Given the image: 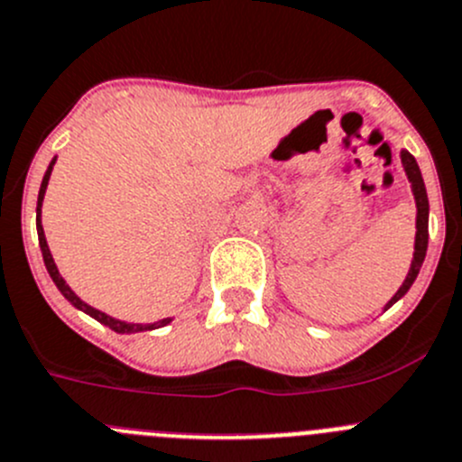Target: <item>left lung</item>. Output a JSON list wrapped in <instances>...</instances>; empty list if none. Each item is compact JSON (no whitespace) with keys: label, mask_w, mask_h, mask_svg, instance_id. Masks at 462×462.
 I'll return each mask as SVG.
<instances>
[{"label":"left lung","mask_w":462,"mask_h":462,"mask_svg":"<svg viewBox=\"0 0 462 462\" xmlns=\"http://www.w3.org/2000/svg\"><path fill=\"white\" fill-rule=\"evenodd\" d=\"M401 161H402V168L407 172V180L412 184L414 190V200H417V241H414V257H412V267L407 272V278L402 281V285L398 288V292L393 294L392 301L386 303V309L393 306L407 290L412 288L414 278L419 276V269L423 264V257H426V248H428V195H426V186H423V177H421V170H419L417 161L410 152L402 149L401 152Z\"/></svg>","instance_id":"obj_1"}]
</instances>
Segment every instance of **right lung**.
<instances>
[{"label":"right lung","instance_id":"obj_1","mask_svg":"<svg viewBox=\"0 0 462 462\" xmlns=\"http://www.w3.org/2000/svg\"><path fill=\"white\" fill-rule=\"evenodd\" d=\"M57 159H52V163H50L48 172H45L43 181H41V190H39V205H36V230H39V246H41V253H43V262H45V269H48L50 278L55 281V285L60 288V292L64 294L66 299H69L76 309L85 310L87 315H91L94 319H98L101 324H106V327H110L112 331H117V334H135V331H149V329H159V327H165V324L170 322V318L165 319H159V322L153 324H128V322H122V319H115L110 318V315L101 313V310L91 309L89 303L82 301L80 297H78L73 290L66 285L64 278L60 276V269H57L55 260H52V255H50V248H48V241H45V235H43V226H41V205H43V195H45V189H48V180H50V172H52V165H55Z\"/></svg>","mask_w":462,"mask_h":462}]
</instances>
